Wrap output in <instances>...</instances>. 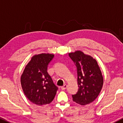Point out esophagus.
Returning <instances> with one entry per match:
<instances>
[{
	"label": "esophagus",
	"instance_id": "esophagus-1",
	"mask_svg": "<svg viewBox=\"0 0 123 123\" xmlns=\"http://www.w3.org/2000/svg\"><path fill=\"white\" fill-rule=\"evenodd\" d=\"M67 87H68L67 84H64V85H63V86H62V87H61V89L62 90H65V89H66V88H67Z\"/></svg>",
	"mask_w": 123,
	"mask_h": 123
}]
</instances>
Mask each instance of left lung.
<instances>
[{"label":"left lung","instance_id":"obj_1","mask_svg":"<svg viewBox=\"0 0 123 123\" xmlns=\"http://www.w3.org/2000/svg\"><path fill=\"white\" fill-rule=\"evenodd\" d=\"M77 67V92L72 95L73 101L81 105L92 102L102 90L104 78L95 59L81 51L69 53Z\"/></svg>","mask_w":123,"mask_h":123}]
</instances>
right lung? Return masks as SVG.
Listing matches in <instances>:
<instances>
[{"mask_svg":"<svg viewBox=\"0 0 123 123\" xmlns=\"http://www.w3.org/2000/svg\"><path fill=\"white\" fill-rule=\"evenodd\" d=\"M54 55L42 53L35 55L25 66L21 77L25 95L38 106L49 104L56 95L58 87L47 72V66Z\"/></svg>","mask_w":123,"mask_h":123,"instance_id":"add662e5","label":"right lung"}]
</instances>
